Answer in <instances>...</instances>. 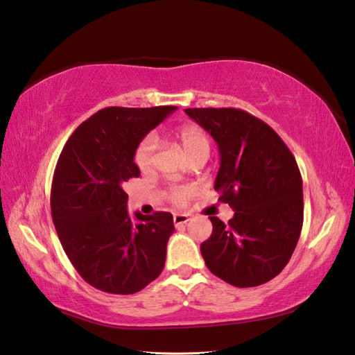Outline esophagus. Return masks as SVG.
Returning <instances> with one entry per match:
<instances>
[{
  "label": "esophagus",
  "mask_w": 355,
  "mask_h": 355,
  "mask_svg": "<svg viewBox=\"0 0 355 355\" xmlns=\"http://www.w3.org/2000/svg\"><path fill=\"white\" fill-rule=\"evenodd\" d=\"M187 221H189V215H186V214H175V215H173V223H175V226L184 225V223H187Z\"/></svg>",
  "instance_id": "obj_1"
}]
</instances>
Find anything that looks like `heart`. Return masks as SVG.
<instances>
[{
    "label": "heart",
    "mask_w": 355,
    "mask_h": 355,
    "mask_svg": "<svg viewBox=\"0 0 355 355\" xmlns=\"http://www.w3.org/2000/svg\"><path fill=\"white\" fill-rule=\"evenodd\" d=\"M180 143H182L186 154L193 157L200 152H209V138H207L206 132L198 126H186L178 132ZM155 149V137L146 135L143 140L137 144L134 150V163L140 171L146 172L150 169L152 166V155H154ZM193 193V187L191 186H173L168 192V197L173 205L184 206L187 200L191 198Z\"/></svg>",
    "instance_id": "1"
}]
</instances>
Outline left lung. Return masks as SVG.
<instances>
[{"label": "left lung", "instance_id": "8db88e82", "mask_svg": "<svg viewBox=\"0 0 355 355\" xmlns=\"http://www.w3.org/2000/svg\"><path fill=\"white\" fill-rule=\"evenodd\" d=\"M218 146L214 189L235 211L200 251L207 269L237 288L272 280L288 265L303 226V183L293 152L260 118L235 107L184 109Z\"/></svg>", "mask_w": 355, "mask_h": 355}]
</instances>
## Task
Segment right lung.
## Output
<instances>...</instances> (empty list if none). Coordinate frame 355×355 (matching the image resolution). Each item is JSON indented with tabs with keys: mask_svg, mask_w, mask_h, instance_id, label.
<instances>
[{
	"mask_svg": "<svg viewBox=\"0 0 355 355\" xmlns=\"http://www.w3.org/2000/svg\"><path fill=\"white\" fill-rule=\"evenodd\" d=\"M175 106L106 107L75 129L53 173L51 209L66 255L85 282L135 294L162 274L173 232L169 212H128L123 183L140 177L137 144Z\"/></svg>",
	"mask_w": 355,
	"mask_h": 355,
	"instance_id": "add662e5",
	"label": "right lung"
}]
</instances>
